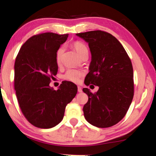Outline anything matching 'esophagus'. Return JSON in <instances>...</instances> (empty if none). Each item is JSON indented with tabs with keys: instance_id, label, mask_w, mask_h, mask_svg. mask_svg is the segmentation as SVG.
<instances>
[{
	"instance_id": "34e87169",
	"label": "esophagus",
	"mask_w": 156,
	"mask_h": 156,
	"mask_svg": "<svg viewBox=\"0 0 156 156\" xmlns=\"http://www.w3.org/2000/svg\"><path fill=\"white\" fill-rule=\"evenodd\" d=\"M78 92L79 93H81L82 92V89H81L80 86H78Z\"/></svg>"
}]
</instances>
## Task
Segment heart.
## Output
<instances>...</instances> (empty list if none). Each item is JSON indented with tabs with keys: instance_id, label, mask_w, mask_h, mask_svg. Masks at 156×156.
Here are the masks:
<instances>
[{
	"instance_id": "heart-1",
	"label": "heart",
	"mask_w": 156,
	"mask_h": 156,
	"mask_svg": "<svg viewBox=\"0 0 156 156\" xmlns=\"http://www.w3.org/2000/svg\"><path fill=\"white\" fill-rule=\"evenodd\" d=\"M72 47L74 48L78 55L81 58L83 56L86 55H88V50L86 45L83 43L81 41H75L73 43ZM63 48H60L57 50V54H56V61L58 65H60L61 63V59L63 55ZM82 75V73L80 70H75V69H68L66 71L64 75L63 76V78L67 81H72V82L77 83L80 81V79Z\"/></svg>"
}]
</instances>
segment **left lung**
Here are the masks:
<instances>
[{"instance_id":"obj_1","label":"left lung","mask_w":156,"mask_h":156,"mask_svg":"<svg viewBox=\"0 0 156 156\" xmlns=\"http://www.w3.org/2000/svg\"><path fill=\"white\" fill-rule=\"evenodd\" d=\"M76 35L88 43L91 53L84 83L99 86L95 93L83 88L88 96L83 108L84 117L99 128L113 126L125 116L133 98L131 59L120 42L108 32L95 30Z\"/></svg>"}]
</instances>
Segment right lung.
I'll list each match as a JSON object with an SVG mask.
<instances>
[{
    "label": "right lung",
    "mask_w": 156,
    "mask_h": 156,
    "mask_svg": "<svg viewBox=\"0 0 156 156\" xmlns=\"http://www.w3.org/2000/svg\"><path fill=\"white\" fill-rule=\"evenodd\" d=\"M68 37L52 32L33 36L15 61L14 89L19 106L27 121L38 128L59 124L66 106L77 93V86L70 81H62L57 90L49 85L58 71L56 54Z\"/></svg>",
    "instance_id": "right-lung-1"
}]
</instances>
